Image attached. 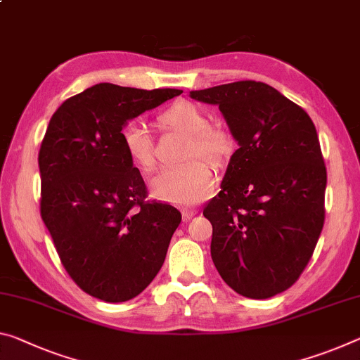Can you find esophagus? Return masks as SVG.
<instances>
[{
    "label": "esophagus",
    "mask_w": 360,
    "mask_h": 360,
    "mask_svg": "<svg viewBox=\"0 0 360 360\" xmlns=\"http://www.w3.org/2000/svg\"><path fill=\"white\" fill-rule=\"evenodd\" d=\"M195 214H197V211H193V210H186V211H182V221H184V222L191 221Z\"/></svg>",
    "instance_id": "esophagus-1"
}]
</instances>
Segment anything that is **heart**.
Segmentation results:
<instances>
[{
  "instance_id": "heart-1",
  "label": "heart",
  "mask_w": 360,
  "mask_h": 360,
  "mask_svg": "<svg viewBox=\"0 0 360 360\" xmlns=\"http://www.w3.org/2000/svg\"><path fill=\"white\" fill-rule=\"evenodd\" d=\"M163 127L191 136L184 158L203 157L221 167L233 149L229 133L210 128V120L200 107L192 102H178L158 117ZM122 144L131 162L142 169L155 162L153 139L139 122H129L122 129ZM150 191L158 200L174 205H193L207 198L214 189V174L207 162L191 160L181 167L162 168L150 178Z\"/></svg>"
}]
</instances>
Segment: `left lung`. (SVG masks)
<instances>
[{"mask_svg":"<svg viewBox=\"0 0 360 360\" xmlns=\"http://www.w3.org/2000/svg\"><path fill=\"white\" fill-rule=\"evenodd\" d=\"M191 98L218 105L238 144L203 210L211 258L233 292L271 298L298 281L323 227L327 169L316 127L300 105L252 79Z\"/></svg>","mask_w":360,"mask_h":360,"instance_id":"left-lung-1","label":"left lung"}]
</instances>
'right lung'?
I'll use <instances>...</instances> for the list:
<instances>
[{"label": "right lung", "instance_id": "right-lung-1", "mask_svg": "<svg viewBox=\"0 0 360 360\" xmlns=\"http://www.w3.org/2000/svg\"><path fill=\"white\" fill-rule=\"evenodd\" d=\"M181 93L99 83L49 120L38 153L41 218L68 276L107 303L134 298L155 278L181 222L171 205L144 202L122 129Z\"/></svg>", "mask_w": 360, "mask_h": 360}]
</instances>
